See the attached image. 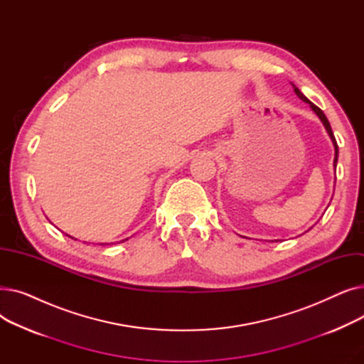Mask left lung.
<instances>
[{
	"label": "left lung",
	"mask_w": 364,
	"mask_h": 364,
	"mask_svg": "<svg viewBox=\"0 0 364 364\" xmlns=\"http://www.w3.org/2000/svg\"><path fill=\"white\" fill-rule=\"evenodd\" d=\"M292 87H294V91H295V94L298 95V97L302 100V102H305V103H309L310 105V107L314 110V113L317 114V117L320 118V121L323 122V125H324V128H326V131H328V134H329V137H331V140H332V143H333V147H335V159H333V166H335V169H336V162H338V144H336V140H335V136H333V132H332V128H331V124H329V121H328V118H326V114L323 113V110L320 109V107H317L314 103H311L307 97H305V95L292 84ZM277 242V240H276Z\"/></svg>",
	"instance_id": "1"
}]
</instances>
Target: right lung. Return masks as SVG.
Segmentation results:
<instances>
[{"label": "right lung", "mask_w": 364, "mask_h": 364, "mask_svg": "<svg viewBox=\"0 0 364 364\" xmlns=\"http://www.w3.org/2000/svg\"><path fill=\"white\" fill-rule=\"evenodd\" d=\"M72 239H73V237H72ZM125 240H127V239H125ZM121 242H124V240H121ZM100 245H103V243H100Z\"/></svg>", "instance_id": "obj_1"}]
</instances>
